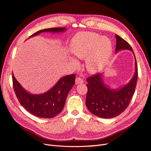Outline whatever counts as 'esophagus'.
<instances>
[{"label":"esophagus","instance_id":"1","mask_svg":"<svg viewBox=\"0 0 151 151\" xmlns=\"http://www.w3.org/2000/svg\"><path fill=\"white\" fill-rule=\"evenodd\" d=\"M75 82H76V84H81V83H83L84 81H83V80L80 77H77L76 78L75 80Z\"/></svg>","mask_w":151,"mask_h":151}]
</instances>
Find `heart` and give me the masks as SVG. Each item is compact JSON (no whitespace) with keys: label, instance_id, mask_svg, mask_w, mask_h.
<instances>
[{"label":"heart","instance_id":"b5f03b06","mask_svg":"<svg viewBox=\"0 0 151 151\" xmlns=\"http://www.w3.org/2000/svg\"><path fill=\"white\" fill-rule=\"evenodd\" d=\"M71 52L80 58H86V66L91 73H96L106 65L112 51V44L106 37L95 32H83L72 39ZM72 62L77 64L76 60Z\"/></svg>","mask_w":151,"mask_h":151}]
</instances>
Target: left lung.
Listing matches in <instances>:
<instances>
[{
  "instance_id": "left-lung-1",
  "label": "left lung",
  "mask_w": 151,
  "mask_h": 151,
  "mask_svg": "<svg viewBox=\"0 0 151 151\" xmlns=\"http://www.w3.org/2000/svg\"><path fill=\"white\" fill-rule=\"evenodd\" d=\"M115 52L129 49L133 52L131 45L124 39L117 35H115ZM135 67V74L132 80L126 86L117 91L110 89L104 84L101 73L94 74L87 78L88 84L86 85L88 92L86 105L92 114L101 118L111 119L125 110L132 99L136 86L138 73L136 58Z\"/></svg>"
}]
</instances>
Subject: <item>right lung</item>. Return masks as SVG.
<instances>
[{
	"label": "right lung",
	"mask_w": 151,
	"mask_h": 151,
	"mask_svg": "<svg viewBox=\"0 0 151 151\" xmlns=\"http://www.w3.org/2000/svg\"><path fill=\"white\" fill-rule=\"evenodd\" d=\"M65 28H52L38 31L30 37L43 32H61ZM75 74L62 77L55 86L40 95H33L24 90L12 74L13 86L17 99L22 106L31 114L37 117L50 119L56 116L62 110L66 98L75 83Z\"/></svg>",
	"instance_id": "1"
}]
</instances>
